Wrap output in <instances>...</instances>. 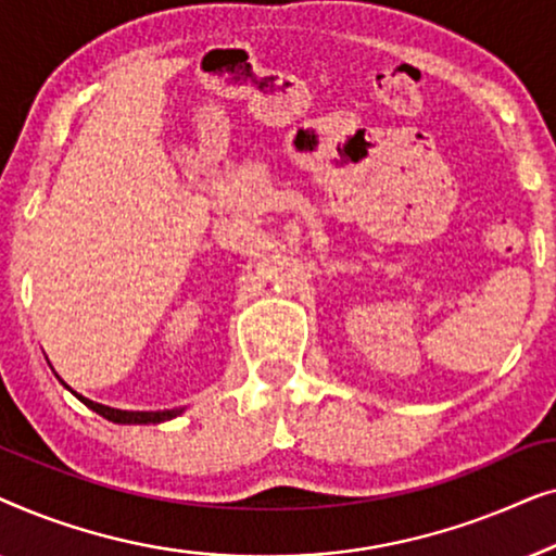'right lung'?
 I'll return each mask as SVG.
<instances>
[{
  "mask_svg": "<svg viewBox=\"0 0 556 556\" xmlns=\"http://www.w3.org/2000/svg\"><path fill=\"white\" fill-rule=\"evenodd\" d=\"M78 400L86 402L90 409H96L98 415H103L105 420L111 422H121V425H147V422H164V420H172V417H177L181 409H164V413H128V409H113L109 405H98V402L88 400V397H80Z\"/></svg>",
  "mask_w": 556,
  "mask_h": 556,
  "instance_id": "obj_1",
  "label": "right lung"
}]
</instances>
